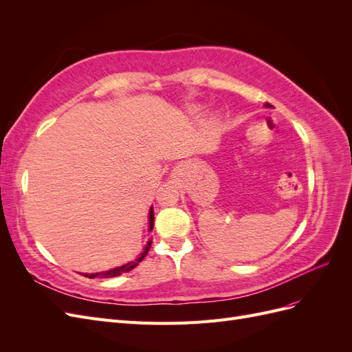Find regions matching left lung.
<instances>
[{
  "label": "left lung",
  "instance_id": "1",
  "mask_svg": "<svg viewBox=\"0 0 352 352\" xmlns=\"http://www.w3.org/2000/svg\"><path fill=\"white\" fill-rule=\"evenodd\" d=\"M267 105H270V104H267Z\"/></svg>",
  "mask_w": 352,
  "mask_h": 352
}]
</instances>
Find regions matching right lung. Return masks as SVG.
I'll list each match as a JSON object with an SVG mask.
<instances>
[{
    "instance_id": "add662e5",
    "label": "right lung",
    "mask_w": 352,
    "mask_h": 352,
    "mask_svg": "<svg viewBox=\"0 0 352 352\" xmlns=\"http://www.w3.org/2000/svg\"><path fill=\"white\" fill-rule=\"evenodd\" d=\"M153 228H154V210L151 208V210H150V230H153ZM150 248H151V241H148L146 247L144 248L142 254H141L140 257H138L135 261H131V263H127V264H124V265H120V267H116V269H111V270H107V272L94 273V274H85V276H87V278H89V279L97 278V276H100V278H114V276H120L122 273L131 272L132 269H135L136 265L140 264V263L145 258V255L148 254V251H150Z\"/></svg>"
}]
</instances>
